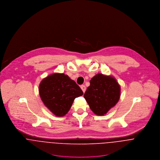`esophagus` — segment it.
<instances>
[{"instance_id": "esophagus-1", "label": "esophagus", "mask_w": 160, "mask_h": 160, "mask_svg": "<svg viewBox=\"0 0 160 160\" xmlns=\"http://www.w3.org/2000/svg\"><path fill=\"white\" fill-rule=\"evenodd\" d=\"M81 89H82V91H83V92L84 93L85 91H86V86H84V85H82L81 86Z\"/></svg>"}]
</instances>
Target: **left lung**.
Returning <instances> with one entry per match:
<instances>
[{"label": "left lung", "mask_w": 160, "mask_h": 160, "mask_svg": "<svg viewBox=\"0 0 160 160\" xmlns=\"http://www.w3.org/2000/svg\"><path fill=\"white\" fill-rule=\"evenodd\" d=\"M120 95L121 87L114 77L98 73L91 79L84 97L93 113L103 116L116 105Z\"/></svg>", "instance_id": "obj_1"}]
</instances>
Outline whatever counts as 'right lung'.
Returning a JSON list of instances; mask_svg holds the SVG:
<instances>
[{"instance_id":"1","label":"right lung","mask_w":160,"mask_h":160,"mask_svg":"<svg viewBox=\"0 0 160 160\" xmlns=\"http://www.w3.org/2000/svg\"><path fill=\"white\" fill-rule=\"evenodd\" d=\"M39 92L46 107L60 117L67 114L74 100L83 95L75 81L63 73H53L43 79Z\"/></svg>"}]
</instances>
